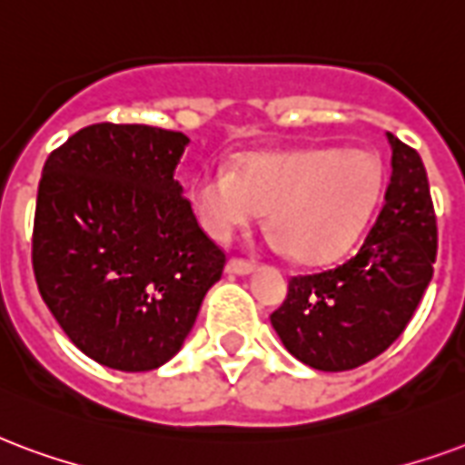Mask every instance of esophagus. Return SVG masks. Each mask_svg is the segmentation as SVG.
Returning a JSON list of instances; mask_svg holds the SVG:
<instances>
[{"instance_id": "esophagus-1", "label": "esophagus", "mask_w": 465, "mask_h": 465, "mask_svg": "<svg viewBox=\"0 0 465 465\" xmlns=\"http://www.w3.org/2000/svg\"><path fill=\"white\" fill-rule=\"evenodd\" d=\"M226 271L229 273H236V276H249L256 271V261H249V259H229L226 263Z\"/></svg>"}]
</instances>
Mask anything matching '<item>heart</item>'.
<instances>
[{
  "label": "heart",
  "mask_w": 465,
  "mask_h": 465,
  "mask_svg": "<svg viewBox=\"0 0 465 465\" xmlns=\"http://www.w3.org/2000/svg\"><path fill=\"white\" fill-rule=\"evenodd\" d=\"M381 192L384 167L374 153L311 147L249 153L232 172H202L189 202L204 232L222 243L268 212L271 232L295 263L325 266L362 239Z\"/></svg>",
  "instance_id": "1"
}]
</instances>
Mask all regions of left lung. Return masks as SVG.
<instances>
[{
    "instance_id": "left-lung-1",
    "label": "left lung",
    "mask_w": 465,
    "mask_h": 465,
    "mask_svg": "<svg viewBox=\"0 0 465 465\" xmlns=\"http://www.w3.org/2000/svg\"><path fill=\"white\" fill-rule=\"evenodd\" d=\"M391 180L377 222L352 259L288 281L271 325L312 370L345 372L404 332L434 276L436 214L421 157L387 133Z\"/></svg>"
}]
</instances>
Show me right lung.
I'll list each match as a JSON object with an SVG mask.
<instances>
[{
	"label": "right lung",
	"instance_id": "1",
	"mask_svg": "<svg viewBox=\"0 0 465 465\" xmlns=\"http://www.w3.org/2000/svg\"><path fill=\"white\" fill-rule=\"evenodd\" d=\"M189 137L95 123L49 154L31 266L61 330L95 362L147 372L177 355L226 253L174 180Z\"/></svg>",
	"mask_w": 465,
	"mask_h": 465
}]
</instances>
